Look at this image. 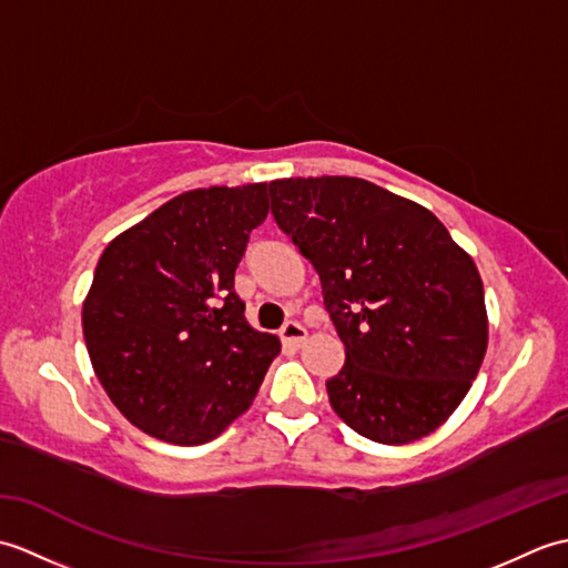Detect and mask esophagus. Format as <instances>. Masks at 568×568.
Segmentation results:
<instances>
[{
  "label": "esophagus",
  "mask_w": 568,
  "mask_h": 568,
  "mask_svg": "<svg viewBox=\"0 0 568 568\" xmlns=\"http://www.w3.org/2000/svg\"><path fill=\"white\" fill-rule=\"evenodd\" d=\"M281 339L291 346H300L307 339V329L300 322H285L281 329Z\"/></svg>",
  "instance_id": "1"
}]
</instances>
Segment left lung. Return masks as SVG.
<instances>
[{"label": "left lung", "mask_w": 568, "mask_h": 568, "mask_svg": "<svg viewBox=\"0 0 568 568\" xmlns=\"http://www.w3.org/2000/svg\"><path fill=\"white\" fill-rule=\"evenodd\" d=\"M271 212L315 265L344 342L327 381L334 413L361 437L407 444L446 422L488 346L474 258L417 202L361 178L273 180Z\"/></svg>", "instance_id": "8db88e82"}]
</instances>
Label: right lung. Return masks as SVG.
Here are the masks:
<instances>
[{
	"instance_id": "add662e5",
	"label": "right lung",
	"mask_w": 568,
	"mask_h": 568,
	"mask_svg": "<svg viewBox=\"0 0 568 568\" xmlns=\"http://www.w3.org/2000/svg\"><path fill=\"white\" fill-rule=\"evenodd\" d=\"M268 185L190 190L104 248L82 305L102 388L131 425L192 446L244 415L277 336L256 332L234 293Z\"/></svg>"
}]
</instances>
